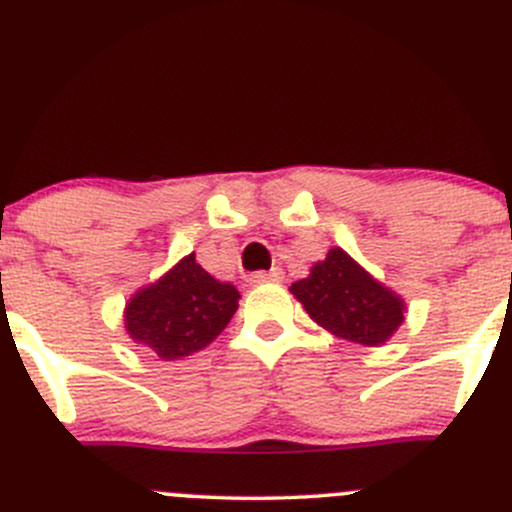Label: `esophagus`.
Listing matches in <instances>:
<instances>
[{
  "mask_svg": "<svg viewBox=\"0 0 512 512\" xmlns=\"http://www.w3.org/2000/svg\"><path fill=\"white\" fill-rule=\"evenodd\" d=\"M279 279H282V270H277V267H274V270H270V272H265V270L252 272L250 277H247V282H250V284H265V282H279Z\"/></svg>",
  "mask_w": 512,
  "mask_h": 512,
  "instance_id": "esophagus-1",
  "label": "esophagus"
}]
</instances>
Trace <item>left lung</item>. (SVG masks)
<instances>
[{
	"mask_svg": "<svg viewBox=\"0 0 512 512\" xmlns=\"http://www.w3.org/2000/svg\"><path fill=\"white\" fill-rule=\"evenodd\" d=\"M292 294L316 324L363 346L387 341L405 319L402 299L375 282L341 247L316 262L309 277L294 282Z\"/></svg>",
	"mask_w": 512,
	"mask_h": 512,
	"instance_id": "8db88e82",
	"label": "left lung"
}]
</instances>
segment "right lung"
Segmentation results:
<instances>
[{
  "mask_svg": "<svg viewBox=\"0 0 512 512\" xmlns=\"http://www.w3.org/2000/svg\"><path fill=\"white\" fill-rule=\"evenodd\" d=\"M238 289L213 279L188 255L157 284L127 304V333L161 360L191 355L230 324L238 311Z\"/></svg>",
  "mask_w": 512,
  "mask_h": 512,
  "instance_id": "right-lung-1",
  "label": "right lung"
}]
</instances>
